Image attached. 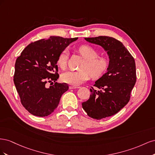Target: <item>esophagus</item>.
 I'll return each instance as SVG.
<instances>
[{
    "label": "esophagus",
    "mask_w": 155,
    "mask_h": 155,
    "mask_svg": "<svg viewBox=\"0 0 155 155\" xmlns=\"http://www.w3.org/2000/svg\"><path fill=\"white\" fill-rule=\"evenodd\" d=\"M79 88V87H77V86H70L69 87L70 89H75V88Z\"/></svg>",
    "instance_id": "obj_1"
}]
</instances>
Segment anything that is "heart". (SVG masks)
<instances>
[{
  "instance_id": "obj_1",
  "label": "heart",
  "mask_w": 155,
  "mask_h": 155,
  "mask_svg": "<svg viewBox=\"0 0 155 155\" xmlns=\"http://www.w3.org/2000/svg\"><path fill=\"white\" fill-rule=\"evenodd\" d=\"M78 52L85 59L81 66V70H67L61 74V79L63 82L69 85L77 86L83 81L90 79L92 75L94 78H99L109 68L110 61L107 55L97 56L96 48L89 45H82L78 49ZM68 54L67 50H63L58 56L57 64L61 68L64 69L67 66Z\"/></svg>"
}]
</instances>
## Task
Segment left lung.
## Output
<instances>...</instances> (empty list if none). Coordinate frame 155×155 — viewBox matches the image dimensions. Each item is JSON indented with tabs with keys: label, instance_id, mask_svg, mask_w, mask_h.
I'll use <instances>...</instances> for the list:
<instances>
[{
	"label": "left lung",
	"instance_id": "obj_1",
	"mask_svg": "<svg viewBox=\"0 0 155 155\" xmlns=\"http://www.w3.org/2000/svg\"><path fill=\"white\" fill-rule=\"evenodd\" d=\"M85 39L101 46L107 52L110 64L107 72L91 87L89 99L82 103L91 118L101 120L116 114L128 104L137 81L133 57L120 41L113 37L99 36Z\"/></svg>",
	"mask_w": 155,
	"mask_h": 155
}]
</instances>
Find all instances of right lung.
Listing matches in <instances>:
<instances>
[{"label": "right lung", "instance_id": "1", "mask_svg": "<svg viewBox=\"0 0 155 155\" xmlns=\"http://www.w3.org/2000/svg\"><path fill=\"white\" fill-rule=\"evenodd\" d=\"M76 38L51 36L31 43L16 59L13 81L21 102L31 114L44 117L58 107L61 97L68 91L67 83L59 78L58 56ZM55 82L49 88L47 82Z\"/></svg>", "mask_w": 155, "mask_h": 155}]
</instances>
